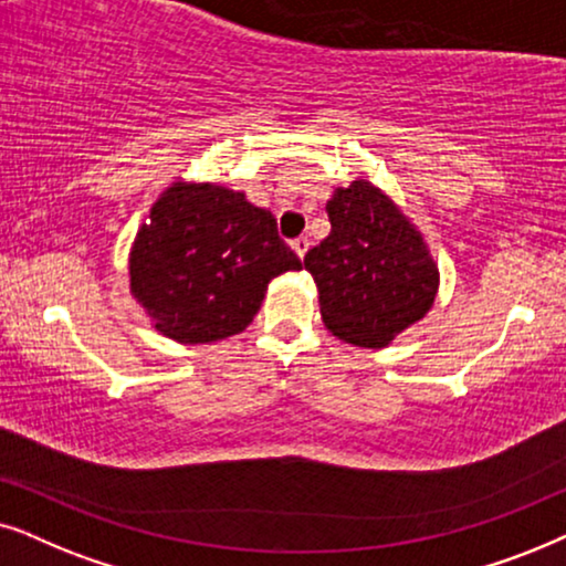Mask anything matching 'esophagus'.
<instances>
[{"label": "esophagus", "instance_id": "34e87169", "mask_svg": "<svg viewBox=\"0 0 566 566\" xmlns=\"http://www.w3.org/2000/svg\"><path fill=\"white\" fill-rule=\"evenodd\" d=\"M292 248H295V253L300 255V259H305L307 248H311V240H307V238H295V240H292Z\"/></svg>", "mask_w": 566, "mask_h": 566}]
</instances>
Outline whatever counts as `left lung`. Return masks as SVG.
<instances>
[{
  "mask_svg": "<svg viewBox=\"0 0 566 566\" xmlns=\"http://www.w3.org/2000/svg\"><path fill=\"white\" fill-rule=\"evenodd\" d=\"M331 232L305 253L328 331L357 346H386L424 318L437 266L388 196L354 180L326 205Z\"/></svg>",
  "mask_w": 566,
  "mask_h": 566,
  "instance_id": "1",
  "label": "left lung"
}]
</instances>
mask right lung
<instances>
[{"label": "right lung", "mask_w": 566, "mask_h": 566, "mask_svg": "<svg viewBox=\"0 0 566 566\" xmlns=\"http://www.w3.org/2000/svg\"><path fill=\"white\" fill-rule=\"evenodd\" d=\"M303 269L269 209L222 186L176 184L142 224L132 292L165 336L207 344L240 334L282 271Z\"/></svg>", "instance_id": "right-lung-1"}]
</instances>
